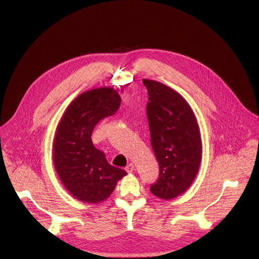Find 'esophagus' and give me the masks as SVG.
Listing matches in <instances>:
<instances>
[{
  "label": "esophagus",
  "instance_id": "obj_1",
  "mask_svg": "<svg viewBox=\"0 0 259 259\" xmlns=\"http://www.w3.org/2000/svg\"><path fill=\"white\" fill-rule=\"evenodd\" d=\"M135 170V168H134V165L132 164V163H130L127 167H126V171L128 172V173H131V172H133Z\"/></svg>",
  "mask_w": 259,
  "mask_h": 259
}]
</instances>
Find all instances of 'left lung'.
Returning a JSON list of instances; mask_svg holds the SVG:
<instances>
[{"instance_id":"8db88e82","label":"left lung","mask_w":259,"mask_h":259,"mask_svg":"<svg viewBox=\"0 0 259 259\" xmlns=\"http://www.w3.org/2000/svg\"><path fill=\"white\" fill-rule=\"evenodd\" d=\"M142 82L149 94L146 115L160 169L151 192L162 200H172L192 186L199 171L200 128L192 107L177 91L154 80Z\"/></svg>"}]
</instances>
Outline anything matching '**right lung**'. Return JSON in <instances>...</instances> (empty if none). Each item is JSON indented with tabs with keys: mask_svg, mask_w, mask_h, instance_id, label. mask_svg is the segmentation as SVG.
Instances as JSON below:
<instances>
[{
	"mask_svg": "<svg viewBox=\"0 0 259 259\" xmlns=\"http://www.w3.org/2000/svg\"><path fill=\"white\" fill-rule=\"evenodd\" d=\"M120 103L121 97L114 88L88 90L68 104L56 128L54 168L64 188L81 202L98 204L106 200L127 174L109 165L91 139L95 125L114 115Z\"/></svg>",
	"mask_w": 259,
	"mask_h": 259,
	"instance_id": "right-lung-1",
	"label": "right lung"
}]
</instances>
